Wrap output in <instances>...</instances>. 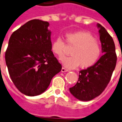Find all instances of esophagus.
<instances>
[{
	"label": "esophagus",
	"instance_id": "esophagus-1",
	"mask_svg": "<svg viewBox=\"0 0 122 122\" xmlns=\"http://www.w3.org/2000/svg\"><path fill=\"white\" fill-rule=\"evenodd\" d=\"M61 71H62V72H68L69 70H68V69H67V68H64V67H62V70H61Z\"/></svg>",
	"mask_w": 122,
	"mask_h": 122
}]
</instances>
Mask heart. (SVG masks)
<instances>
[{
  "mask_svg": "<svg viewBox=\"0 0 122 122\" xmlns=\"http://www.w3.org/2000/svg\"><path fill=\"white\" fill-rule=\"evenodd\" d=\"M65 42L73 47L70 50L71 56L61 59L63 65L68 68H75L80 65L81 68L93 65L101 55V45L94 36L83 31L66 33ZM65 42L58 37L52 42L51 50L58 57L64 55Z\"/></svg>",
  "mask_w": 122,
  "mask_h": 122,
  "instance_id": "heart-1",
  "label": "heart"
}]
</instances>
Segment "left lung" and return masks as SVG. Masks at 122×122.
<instances>
[{
    "label": "left lung",
    "mask_w": 122,
    "mask_h": 122,
    "mask_svg": "<svg viewBox=\"0 0 122 122\" xmlns=\"http://www.w3.org/2000/svg\"><path fill=\"white\" fill-rule=\"evenodd\" d=\"M97 26L100 29L102 52L104 54L94 65L80 70L78 81L69 88L70 93L81 101L91 100L103 92L116 66L117 57L113 39L103 26L100 24Z\"/></svg>",
    "instance_id": "8db88e82"
}]
</instances>
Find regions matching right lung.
Masks as SVG:
<instances>
[{"label":"right lung","instance_id":"add662e5","mask_svg":"<svg viewBox=\"0 0 122 122\" xmlns=\"http://www.w3.org/2000/svg\"><path fill=\"white\" fill-rule=\"evenodd\" d=\"M48 22L34 19L11 35L5 58L11 80L21 93L40 95L62 65L54 56Z\"/></svg>","mask_w":122,"mask_h":122}]
</instances>
